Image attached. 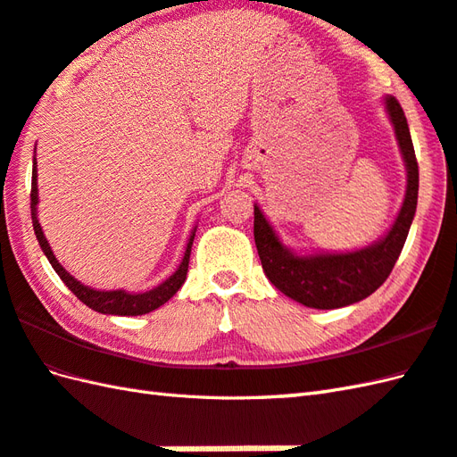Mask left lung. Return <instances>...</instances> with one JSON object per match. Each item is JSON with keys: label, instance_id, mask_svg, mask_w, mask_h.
Masks as SVG:
<instances>
[{"label": "left lung", "instance_id": "8db88e82", "mask_svg": "<svg viewBox=\"0 0 457 457\" xmlns=\"http://www.w3.org/2000/svg\"><path fill=\"white\" fill-rule=\"evenodd\" d=\"M385 111L393 123L395 137L407 168V191L397 219L387 235L370 246L352 252H319L295 254L283 245L270 220L254 205V240L263 273L281 293L311 309H340L370 297L399 260L409 237L419 199V164L409 133L407 117L393 96H385Z\"/></svg>", "mask_w": 457, "mask_h": 457}]
</instances>
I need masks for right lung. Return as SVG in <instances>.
<instances>
[{
    "instance_id": "right-lung-1",
    "label": "right lung",
    "mask_w": 457,
    "mask_h": 457,
    "mask_svg": "<svg viewBox=\"0 0 457 457\" xmlns=\"http://www.w3.org/2000/svg\"><path fill=\"white\" fill-rule=\"evenodd\" d=\"M37 205H38V187H37V158H33V184H30V219H33V228L37 240L40 245V250L45 252V256L48 258L50 266L54 268V271L66 283V287L74 293V295L87 305L89 309H94L97 312L104 314H119V317H138V314H146L150 311H154L158 307L164 305L166 301L176 295L178 289L184 286L186 276H187V266H189V254H191V245H194L195 238V230H191V237L187 240L186 246V254L184 260L178 266V270L171 273V276L162 281L160 286L154 289H148L145 293H129L125 289H113V291H99V289H91L84 286L82 281H78L74 276L62 268L54 256L53 248H50L48 240L45 237L43 228H40V222L37 217Z\"/></svg>"
}]
</instances>
